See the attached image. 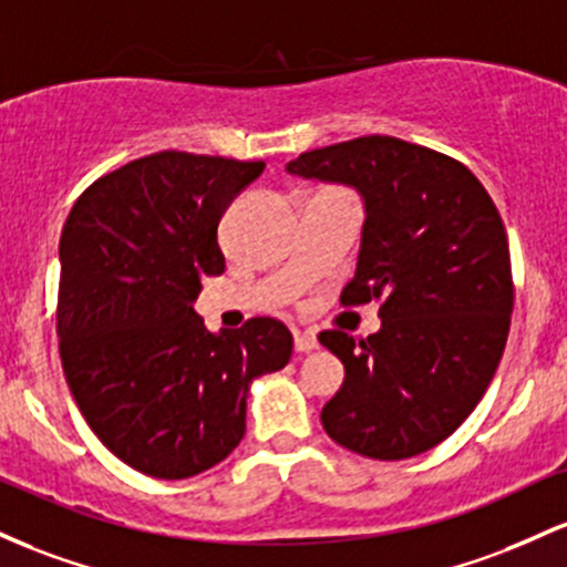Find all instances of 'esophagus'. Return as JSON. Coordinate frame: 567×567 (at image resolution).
<instances>
[{
  "label": "esophagus",
  "mask_w": 567,
  "mask_h": 567,
  "mask_svg": "<svg viewBox=\"0 0 567 567\" xmlns=\"http://www.w3.org/2000/svg\"><path fill=\"white\" fill-rule=\"evenodd\" d=\"M318 348V337L313 332H295V351L310 353Z\"/></svg>",
  "instance_id": "esophagus-1"
}]
</instances>
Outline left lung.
<instances>
[{
  "instance_id": "1",
  "label": "left lung",
  "mask_w": 567,
  "mask_h": 567,
  "mask_svg": "<svg viewBox=\"0 0 567 567\" xmlns=\"http://www.w3.org/2000/svg\"><path fill=\"white\" fill-rule=\"evenodd\" d=\"M286 171L342 184L364 203L342 302L380 300V329L321 332L346 367L323 431L374 461L436 447L466 421L498 369L514 308L498 208L463 163L393 136L310 150Z\"/></svg>"
}]
</instances>
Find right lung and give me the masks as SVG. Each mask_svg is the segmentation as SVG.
<instances>
[{
    "label": "right lung",
    "instance_id": "add662e5",
    "mask_svg": "<svg viewBox=\"0 0 567 567\" xmlns=\"http://www.w3.org/2000/svg\"><path fill=\"white\" fill-rule=\"evenodd\" d=\"M265 163L157 152L93 182L63 225L59 337L93 434L131 468L187 480L246 434L257 378L291 359L276 318L206 329L203 278L225 270L216 227Z\"/></svg>",
    "mask_w": 567,
    "mask_h": 567
}]
</instances>
